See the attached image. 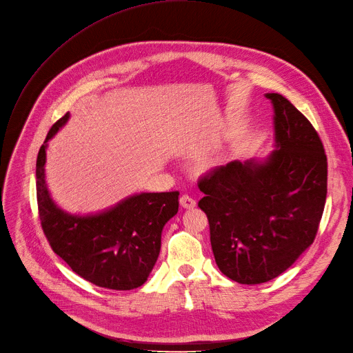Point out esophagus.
Returning <instances> with one entry per match:
<instances>
[{"label":"esophagus","instance_id":"esophagus-1","mask_svg":"<svg viewBox=\"0 0 353 353\" xmlns=\"http://www.w3.org/2000/svg\"><path fill=\"white\" fill-rule=\"evenodd\" d=\"M179 204H181L182 207H184V208H194V207L196 205V201L192 199V196L184 194V195H181Z\"/></svg>","mask_w":353,"mask_h":353}]
</instances>
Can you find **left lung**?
Wrapping results in <instances>:
<instances>
[{
    "instance_id": "obj_1",
    "label": "left lung",
    "mask_w": 353,
    "mask_h": 353,
    "mask_svg": "<svg viewBox=\"0 0 353 353\" xmlns=\"http://www.w3.org/2000/svg\"><path fill=\"white\" fill-rule=\"evenodd\" d=\"M265 97L274 107L275 149L199 181L219 270L246 285L285 272L314 242L327 194V158L312 123L281 94Z\"/></svg>"
}]
</instances>
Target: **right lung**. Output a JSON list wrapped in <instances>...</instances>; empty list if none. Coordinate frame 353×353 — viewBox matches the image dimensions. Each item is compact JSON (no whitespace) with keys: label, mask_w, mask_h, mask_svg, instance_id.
I'll return each mask as SVG.
<instances>
[{"label":"right lung","mask_w":353,"mask_h":353,"mask_svg":"<svg viewBox=\"0 0 353 353\" xmlns=\"http://www.w3.org/2000/svg\"><path fill=\"white\" fill-rule=\"evenodd\" d=\"M69 117L66 112L52 125L37 154L41 229L56 255L83 279L108 290L137 288L146 283L158 261L162 229L178 213L179 192H140L90 214H72L56 205L46 185V149Z\"/></svg>","instance_id":"obj_1"}]
</instances>
